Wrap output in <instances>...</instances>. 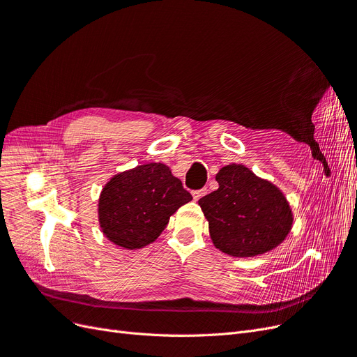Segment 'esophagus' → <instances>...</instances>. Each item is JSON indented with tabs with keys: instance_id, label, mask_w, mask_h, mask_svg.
<instances>
[{
	"instance_id": "34e87169",
	"label": "esophagus",
	"mask_w": 357,
	"mask_h": 357,
	"mask_svg": "<svg viewBox=\"0 0 357 357\" xmlns=\"http://www.w3.org/2000/svg\"><path fill=\"white\" fill-rule=\"evenodd\" d=\"M205 193H207V189H199V190H193L192 192V197H193V199L195 201H198L199 198H202Z\"/></svg>"
}]
</instances>
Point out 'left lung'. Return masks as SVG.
I'll list each match as a JSON object with an SVG mask.
<instances>
[{
    "label": "left lung",
    "instance_id": "left-lung-1",
    "mask_svg": "<svg viewBox=\"0 0 357 357\" xmlns=\"http://www.w3.org/2000/svg\"><path fill=\"white\" fill-rule=\"evenodd\" d=\"M215 180L219 189L198 201L215 248L253 257L284 241L294 214L282 190L240 164L223 167Z\"/></svg>",
    "mask_w": 357,
    "mask_h": 357
}]
</instances>
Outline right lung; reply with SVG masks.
<instances>
[{"mask_svg": "<svg viewBox=\"0 0 357 357\" xmlns=\"http://www.w3.org/2000/svg\"><path fill=\"white\" fill-rule=\"evenodd\" d=\"M192 201L165 164H146L119 172L104 186L98 201L102 234L119 247L135 250L167 228L169 215Z\"/></svg>", "mask_w": 357, "mask_h": 357, "instance_id": "1", "label": "right lung"}]
</instances>
